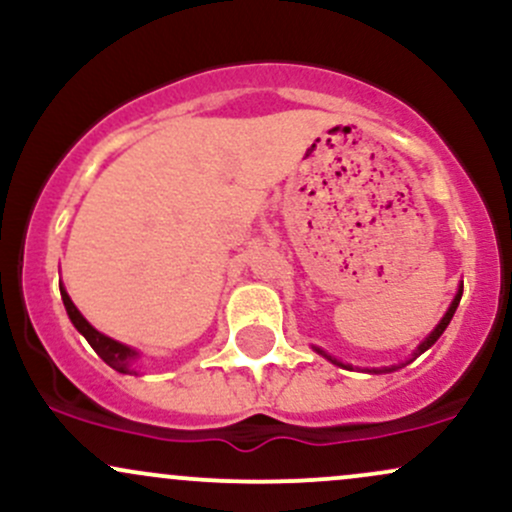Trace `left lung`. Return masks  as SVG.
I'll use <instances>...</instances> for the list:
<instances>
[{
    "instance_id": "obj_1",
    "label": "left lung",
    "mask_w": 512,
    "mask_h": 512,
    "mask_svg": "<svg viewBox=\"0 0 512 512\" xmlns=\"http://www.w3.org/2000/svg\"><path fill=\"white\" fill-rule=\"evenodd\" d=\"M460 298H462V289H460V291H457L455 301H452V305H450V308H448V313H445V317H443V320H440V325H438V327H436V330H433L431 334H428V337L424 339V342H421V346H419V349H416V354H414V356H421V354H424V351H426V349H431V346L438 342V337H440V334H443V332H445V327H448V325H450L452 315H455L457 305H460ZM317 351H320V349H317ZM320 354H322V356H327V354H325V351H320ZM327 358H330V361H332V363H337V366H344V363L334 361V358H332V356H327ZM344 368H346V366H344ZM390 370H395V368H390Z\"/></svg>"
}]
</instances>
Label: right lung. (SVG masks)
<instances>
[{
    "mask_svg": "<svg viewBox=\"0 0 512 512\" xmlns=\"http://www.w3.org/2000/svg\"><path fill=\"white\" fill-rule=\"evenodd\" d=\"M60 293H62V301H64V308H67L69 320L74 322L76 330L84 334L86 342L91 344V349L96 351V354L101 356L110 368H115L117 373H134L129 363H132V358L137 356V351H132V349H129V346L115 342V339L105 337V334H101L98 330H93V327L84 320V315H81L79 310H76V305L72 303V298L67 296V291H64L62 286H60Z\"/></svg>",
    "mask_w": 512,
    "mask_h": 512,
    "instance_id": "right-lung-1",
    "label": "right lung"
}]
</instances>
